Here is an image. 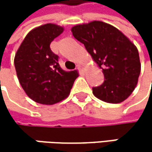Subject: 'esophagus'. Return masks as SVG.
I'll use <instances>...</instances> for the list:
<instances>
[{"label":"esophagus","instance_id":"1","mask_svg":"<svg viewBox=\"0 0 152 152\" xmlns=\"http://www.w3.org/2000/svg\"><path fill=\"white\" fill-rule=\"evenodd\" d=\"M76 69H77L79 71H83V66L81 65V64H78V65L76 66Z\"/></svg>","mask_w":152,"mask_h":152}]
</instances>
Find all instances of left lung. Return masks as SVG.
I'll list each match as a JSON object with an SVG mask.
<instances>
[{"instance_id":"obj_1","label":"left lung","mask_w":152,"mask_h":152,"mask_svg":"<svg viewBox=\"0 0 152 152\" xmlns=\"http://www.w3.org/2000/svg\"><path fill=\"white\" fill-rule=\"evenodd\" d=\"M71 31L104 74V83L92 88L94 96L107 103L124 101L135 90L141 71L137 46L117 28L100 21L78 24Z\"/></svg>"}]
</instances>
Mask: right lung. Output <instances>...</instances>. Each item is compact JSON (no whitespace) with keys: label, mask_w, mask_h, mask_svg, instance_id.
Returning a JSON list of instances; mask_svg holds the SVG:
<instances>
[{"label":"right lung","mask_w":152,"mask_h":152,"mask_svg":"<svg viewBox=\"0 0 152 152\" xmlns=\"http://www.w3.org/2000/svg\"><path fill=\"white\" fill-rule=\"evenodd\" d=\"M63 28L46 23L31 31L15 53V71L25 93L37 103L53 105L63 100L78 76L76 70L67 72L59 64V56L50 48L51 42Z\"/></svg>","instance_id":"add662e5"}]
</instances>
